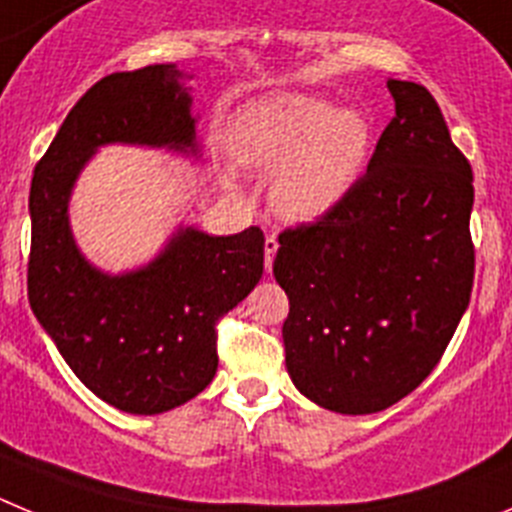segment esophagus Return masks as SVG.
I'll list each match as a JSON object with an SVG mask.
<instances>
[{
  "mask_svg": "<svg viewBox=\"0 0 512 512\" xmlns=\"http://www.w3.org/2000/svg\"><path fill=\"white\" fill-rule=\"evenodd\" d=\"M275 252H278V239H275V234H267V239H265V270L267 273L273 270Z\"/></svg>",
  "mask_w": 512,
  "mask_h": 512,
  "instance_id": "obj_1",
  "label": "esophagus"
}]
</instances>
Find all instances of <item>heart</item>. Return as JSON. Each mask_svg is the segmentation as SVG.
Here are the masks:
<instances>
[{"mask_svg":"<svg viewBox=\"0 0 512 512\" xmlns=\"http://www.w3.org/2000/svg\"><path fill=\"white\" fill-rule=\"evenodd\" d=\"M234 153L257 170H278L270 199L278 214L311 222L334 209L359 181L372 145L357 109H331L306 94H278L250 104L232 130Z\"/></svg>","mask_w":512,"mask_h":512,"instance_id":"1","label":"heart"}]
</instances>
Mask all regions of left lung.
I'll return each instance as SVG.
<instances>
[{
	"mask_svg": "<svg viewBox=\"0 0 512 512\" xmlns=\"http://www.w3.org/2000/svg\"><path fill=\"white\" fill-rule=\"evenodd\" d=\"M388 89L395 117L367 173L316 222L283 229L273 262L290 380L349 416L385 411L434 372L474 280L472 165L428 89Z\"/></svg>",
	"mask_w": 512,
	"mask_h": 512,
	"instance_id": "left-lung-1",
	"label": "left lung"
}]
</instances>
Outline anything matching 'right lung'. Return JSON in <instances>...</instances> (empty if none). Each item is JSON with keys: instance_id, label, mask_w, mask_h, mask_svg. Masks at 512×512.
I'll return each instance as SVG.
<instances>
[{"instance_id": "add662e5", "label": "right lung", "mask_w": 512, "mask_h": 512, "mask_svg": "<svg viewBox=\"0 0 512 512\" xmlns=\"http://www.w3.org/2000/svg\"><path fill=\"white\" fill-rule=\"evenodd\" d=\"M193 124L173 63L104 76L68 112L30 186L32 313L91 393L137 416L188 403L214 380L216 326L262 278L265 237L181 229L150 265L112 278L76 250L68 196L99 145L196 150Z\"/></svg>"}]
</instances>
